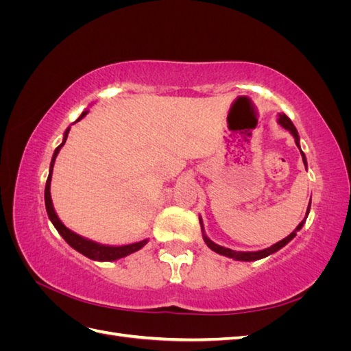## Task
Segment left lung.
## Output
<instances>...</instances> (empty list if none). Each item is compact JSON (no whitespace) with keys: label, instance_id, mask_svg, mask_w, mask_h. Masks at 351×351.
<instances>
[{"label":"left lung","instance_id":"left-lung-1","mask_svg":"<svg viewBox=\"0 0 351 351\" xmlns=\"http://www.w3.org/2000/svg\"><path fill=\"white\" fill-rule=\"evenodd\" d=\"M278 123L284 127V129L290 130V133L294 136V139H295V145L299 146V149H300V145H299V133H297L295 127H294V124L291 123V120L289 119V117H287L285 114H280ZM300 154H302L303 162H304V167H306V156H304V154L302 152V149H300ZM309 209H311V204H309V206H307V214H309ZM307 214H306V215H307ZM304 221H306V218L300 222L299 226H297V228L291 232V234H290L289 237H285L284 240H281V241H278V243H275L274 246H271V247H268V249L259 250V252H236V250H231V249H227V247H222V246H218V244H215L214 241H210L205 234H204V240H205V243L208 244L209 249H212V250L219 253V254H224V256L232 258V259H236V261H258V259L269 256V254H272V253H275L277 250H280V249L284 247L285 244L289 243L290 240H293V239L295 237V234H297V231H299V230L303 227ZM200 224H202V219H200Z\"/></svg>","mask_w":351,"mask_h":351}]
</instances>
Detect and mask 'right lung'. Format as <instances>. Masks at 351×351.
Masks as SVG:
<instances>
[{"label": "right lung", "instance_id": "add662e5", "mask_svg": "<svg viewBox=\"0 0 351 351\" xmlns=\"http://www.w3.org/2000/svg\"><path fill=\"white\" fill-rule=\"evenodd\" d=\"M88 114V111L82 112V115L79 117V120H82L84 115ZM69 132L70 129L66 130L64 133V139H62V143L60 146H57V149L54 152V155H52V161H51V167H49V176H48V180H47V186H45V206H47V212H48V217L51 219L52 224H54V227L57 228V231L61 234V237L64 239L70 246L77 250L79 253L84 254V256H88L89 259H93V261H117L120 258H124L127 256V254H130L133 252H137L139 249H142L145 244L147 243V240H143V241H139V243H133V244H127V246H102V244H98L95 241H90L88 239H83L80 236H77L76 232L70 231L62 222L58 219L57 214L54 208H52V200H51V193H49V186H51V176H52V168H54V162H56V158L61 149V146L66 143L67 141V136H69Z\"/></svg>", "mask_w": 351, "mask_h": 351}]
</instances>
